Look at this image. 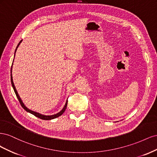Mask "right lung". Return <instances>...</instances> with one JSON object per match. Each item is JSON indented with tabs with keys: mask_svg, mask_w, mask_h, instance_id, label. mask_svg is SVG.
<instances>
[{
	"mask_svg": "<svg viewBox=\"0 0 157 157\" xmlns=\"http://www.w3.org/2000/svg\"><path fill=\"white\" fill-rule=\"evenodd\" d=\"M21 41H22V40H21L20 42H19V44H17V47H16V51H15V53H16V52L17 48H18L19 45H20V43L21 42ZM11 73H12V68H11ZM11 83H12V87H13V88L14 92H15V94H16V96H17V99H18L19 101H20V105H21V107H22L23 109H24L26 111H27V112H29V113H30L33 114V115H35V117H38V118H40V119H42V120H51V119H54V118H57V117H58L61 116V115H62V114L65 112V109H66V107H67V102H66L65 105L64 107L63 108L62 110H61L60 112H59L58 113H57V114H56V115H54L46 116V115H41V114H39V113H38L34 112V111H31L30 109H27V108L24 105V104L23 103V102H22V101H21V98H20V96H19V95H18V94H17V90H16V88H15V86H14L13 82V80H12V74H11Z\"/></svg>",
	"mask_w": 157,
	"mask_h": 157,
	"instance_id": "right-lung-1",
	"label": "right lung"
}]
</instances>
